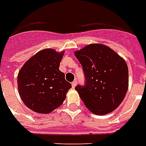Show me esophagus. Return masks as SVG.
Segmentation results:
<instances>
[{
    "mask_svg": "<svg viewBox=\"0 0 146 146\" xmlns=\"http://www.w3.org/2000/svg\"><path fill=\"white\" fill-rule=\"evenodd\" d=\"M77 85V80H74V82L72 83V88H74Z\"/></svg>",
    "mask_w": 146,
    "mask_h": 146,
    "instance_id": "34e87169",
    "label": "esophagus"
}]
</instances>
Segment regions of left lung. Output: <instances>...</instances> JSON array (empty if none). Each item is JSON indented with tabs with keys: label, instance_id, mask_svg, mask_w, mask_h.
Instances as JSON below:
<instances>
[{
	"label": "left lung",
	"instance_id": "left-lung-1",
	"mask_svg": "<svg viewBox=\"0 0 146 146\" xmlns=\"http://www.w3.org/2000/svg\"><path fill=\"white\" fill-rule=\"evenodd\" d=\"M85 74L84 86L75 90L95 115H106L119 107L129 87L125 61L108 47L92 44L74 52Z\"/></svg>",
	"mask_w": 146,
	"mask_h": 146
}]
</instances>
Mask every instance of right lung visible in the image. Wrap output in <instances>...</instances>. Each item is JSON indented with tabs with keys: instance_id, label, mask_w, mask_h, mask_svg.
Returning a JSON list of instances; mask_svg holds the SVG:
<instances>
[{
	"instance_id": "1",
	"label": "right lung",
	"mask_w": 146,
	"mask_h": 146,
	"mask_svg": "<svg viewBox=\"0 0 146 146\" xmlns=\"http://www.w3.org/2000/svg\"><path fill=\"white\" fill-rule=\"evenodd\" d=\"M64 52L41 50L25 62L17 75V88L25 106L38 113L58 108L72 85L59 70Z\"/></svg>"
}]
</instances>
